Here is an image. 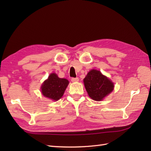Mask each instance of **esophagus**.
<instances>
[{
    "label": "esophagus",
    "instance_id": "obj_1",
    "mask_svg": "<svg viewBox=\"0 0 151 151\" xmlns=\"http://www.w3.org/2000/svg\"><path fill=\"white\" fill-rule=\"evenodd\" d=\"M78 81H79V79H78V77H76V78H71V81H72L73 82H78Z\"/></svg>",
    "mask_w": 151,
    "mask_h": 151
}]
</instances>
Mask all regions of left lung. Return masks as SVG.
I'll return each mask as SVG.
<instances>
[{"label": "left lung", "mask_w": 151, "mask_h": 151, "mask_svg": "<svg viewBox=\"0 0 151 151\" xmlns=\"http://www.w3.org/2000/svg\"><path fill=\"white\" fill-rule=\"evenodd\" d=\"M85 88L89 97L101 101L108 95L114 88V83L100 70L91 69L84 79Z\"/></svg>", "instance_id": "obj_1"}]
</instances>
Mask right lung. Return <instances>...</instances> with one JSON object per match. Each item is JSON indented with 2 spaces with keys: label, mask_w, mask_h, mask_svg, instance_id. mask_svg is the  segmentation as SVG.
Wrapping results in <instances>:
<instances>
[{
  "label": "right lung",
  "mask_w": 151,
  "mask_h": 151,
  "mask_svg": "<svg viewBox=\"0 0 151 151\" xmlns=\"http://www.w3.org/2000/svg\"><path fill=\"white\" fill-rule=\"evenodd\" d=\"M69 81L65 78H59L56 73H51L41 86V91L45 97L57 101L62 98Z\"/></svg>",
  "instance_id": "add662e5"
}]
</instances>
